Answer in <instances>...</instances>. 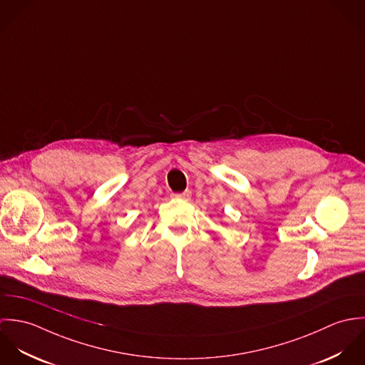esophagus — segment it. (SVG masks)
Masks as SVG:
<instances>
[{
	"mask_svg": "<svg viewBox=\"0 0 365 365\" xmlns=\"http://www.w3.org/2000/svg\"><path fill=\"white\" fill-rule=\"evenodd\" d=\"M174 198H178V200H184V201H188L191 198V191H184L181 194H173Z\"/></svg>",
	"mask_w": 365,
	"mask_h": 365,
	"instance_id": "34e87169",
	"label": "esophagus"
}]
</instances>
